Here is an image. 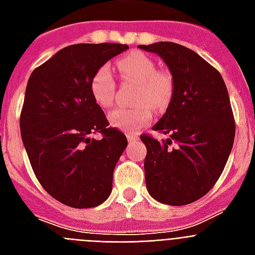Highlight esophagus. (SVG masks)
Listing matches in <instances>:
<instances>
[{"label":"esophagus","mask_w":255,"mask_h":255,"mask_svg":"<svg viewBox=\"0 0 255 255\" xmlns=\"http://www.w3.org/2000/svg\"><path fill=\"white\" fill-rule=\"evenodd\" d=\"M127 139H128V141H135V140L139 139V136L132 135V133H127Z\"/></svg>","instance_id":"obj_1"}]
</instances>
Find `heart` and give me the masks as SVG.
<instances>
[{
  "instance_id": "1",
  "label": "heart",
  "mask_w": 255,
  "mask_h": 255,
  "mask_svg": "<svg viewBox=\"0 0 255 255\" xmlns=\"http://www.w3.org/2000/svg\"><path fill=\"white\" fill-rule=\"evenodd\" d=\"M120 78L126 82L137 85L136 106L131 108H115L108 114V122L128 133L139 131L151 122L152 107L163 110L169 104L174 91L172 74L157 69L151 57L135 51L127 54L116 62ZM90 92L95 103L102 108L111 107L115 99L116 82L110 67L100 66L90 79Z\"/></svg>"
}]
</instances>
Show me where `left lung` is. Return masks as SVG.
Segmentation results:
<instances>
[{"label":"left lung","mask_w":255,"mask_h":255,"mask_svg":"<svg viewBox=\"0 0 255 255\" xmlns=\"http://www.w3.org/2000/svg\"><path fill=\"white\" fill-rule=\"evenodd\" d=\"M163 58L174 91L153 131L143 133L147 147L145 184L152 197L167 205H186L205 196L221 176L233 148L236 122L221 74L185 46L173 42L140 45Z\"/></svg>","instance_id":"1"}]
</instances>
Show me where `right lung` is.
Instances as JSON below:
<instances>
[{
	"label": "right lung",
	"instance_id": "right-lung-1",
	"mask_svg": "<svg viewBox=\"0 0 255 255\" xmlns=\"http://www.w3.org/2000/svg\"><path fill=\"white\" fill-rule=\"evenodd\" d=\"M128 49L122 43H78L34 70L26 86L19 127L35 177L53 198L71 208L100 205L112 189L127 137L108 127L90 92L98 67ZM91 133H102L100 140Z\"/></svg>",
	"mask_w": 255,
	"mask_h": 255
}]
</instances>
